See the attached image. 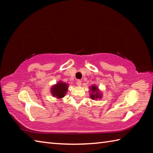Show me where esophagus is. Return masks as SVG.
Wrapping results in <instances>:
<instances>
[{
  "mask_svg": "<svg viewBox=\"0 0 153 153\" xmlns=\"http://www.w3.org/2000/svg\"><path fill=\"white\" fill-rule=\"evenodd\" d=\"M77 85H78V86H81V85H82V81H81V80H77Z\"/></svg>",
  "mask_w": 153,
  "mask_h": 153,
  "instance_id": "esophagus-1",
  "label": "esophagus"
}]
</instances>
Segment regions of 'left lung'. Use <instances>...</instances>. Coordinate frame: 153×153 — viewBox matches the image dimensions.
I'll list each match as a JSON object with an SVG mask.
<instances>
[{
    "instance_id": "1",
    "label": "left lung",
    "mask_w": 153,
    "mask_h": 153,
    "mask_svg": "<svg viewBox=\"0 0 153 153\" xmlns=\"http://www.w3.org/2000/svg\"><path fill=\"white\" fill-rule=\"evenodd\" d=\"M91 91L92 93L91 94V98L93 99H98V98H100V93L98 91V89L97 87H96L95 86H92L91 87ZM96 92V93L95 92ZM96 93L95 94L94 93Z\"/></svg>"
}]
</instances>
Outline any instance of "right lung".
I'll list each match as a JSON object with an SVG mask.
<instances>
[{
  "instance_id": "obj_1",
  "label": "right lung",
  "mask_w": 153,
  "mask_h": 153,
  "mask_svg": "<svg viewBox=\"0 0 153 153\" xmlns=\"http://www.w3.org/2000/svg\"><path fill=\"white\" fill-rule=\"evenodd\" d=\"M67 84L60 82L56 85L52 87L51 93L53 94V95L54 97H56V98H62V97L65 96V94L67 92Z\"/></svg>"
}]
</instances>
